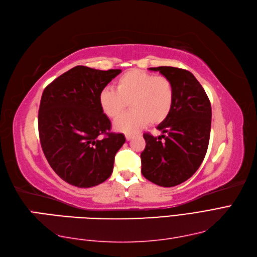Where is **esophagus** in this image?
<instances>
[{
  "label": "esophagus",
  "mask_w": 257,
  "mask_h": 257,
  "mask_svg": "<svg viewBox=\"0 0 257 257\" xmlns=\"http://www.w3.org/2000/svg\"><path fill=\"white\" fill-rule=\"evenodd\" d=\"M134 137V135L133 134H130V133H127V134H125V139H126V141H131Z\"/></svg>",
  "instance_id": "34e87169"
}]
</instances>
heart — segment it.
I'll use <instances>...</instances> for the list:
<instances>
[{
  "label": "heart",
  "instance_id": "b5f03b06",
  "mask_svg": "<svg viewBox=\"0 0 257 257\" xmlns=\"http://www.w3.org/2000/svg\"><path fill=\"white\" fill-rule=\"evenodd\" d=\"M174 99L171 80L165 76L140 70L128 71L116 80L115 89L104 88L99 95V103L104 114L115 118L126 103L130 112L114 122V128L133 133L148 123L159 124L170 113Z\"/></svg>",
  "mask_w": 257,
  "mask_h": 257
}]
</instances>
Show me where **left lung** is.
<instances>
[{
  "instance_id": "1",
  "label": "left lung",
  "mask_w": 257,
  "mask_h": 257,
  "mask_svg": "<svg viewBox=\"0 0 257 257\" xmlns=\"http://www.w3.org/2000/svg\"><path fill=\"white\" fill-rule=\"evenodd\" d=\"M149 70L171 80L174 99L170 113L157 126L162 135L144 134L142 173L150 182L171 187L190 179L205 158L210 136V101L191 72L172 66Z\"/></svg>"
}]
</instances>
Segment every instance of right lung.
Here are the masks:
<instances>
[{
  "mask_svg": "<svg viewBox=\"0 0 257 257\" xmlns=\"http://www.w3.org/2000/svg\"><path fill=\"white\" fill-rule=\"evenodd\" d=\"M120 73L78 65L55 78L42 92L40 144L49 165L68 184L96 186L113 171L115 154L125 137L110 132L111 122L100 107L99 95Z\"/></svg>",
  "mask_w": 257,
  "mask_h": 257,
  "instance_id": "obj_1",
  "label": "right lung"
}]
</instances>
